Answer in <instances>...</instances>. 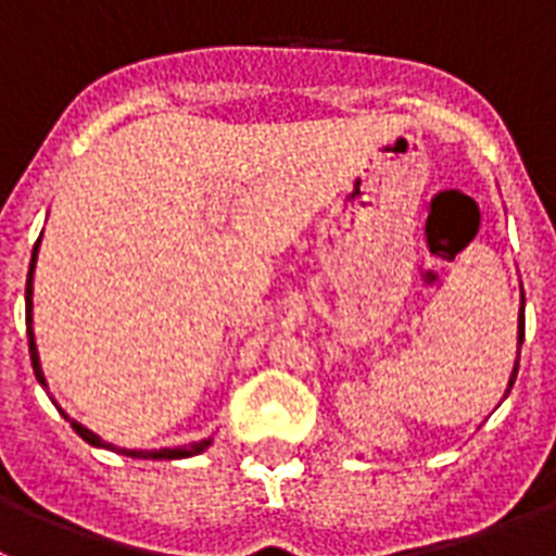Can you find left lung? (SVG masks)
Segmentation results:
<instances>
[{"mask_svg":"<svg viewBox=\"0 0 556 556\" xmlns=\"http://www.w3.org/2000/svg\"><path fill=\"white\" fill-rule=\"evenodd\" d=\"M523 305H526V300H523ZM517 330H520V336H517V339H520V342H523V307H520V325H517ZM517 367H520V348H517V362H515V372H511V379H508V390H511V384H515V379H517ZM506 390V393H508Z\"/></svg>","mask_w":556,"mask_h":556,"instance_id":"obj_1","label":"left lung"}]
</instances>
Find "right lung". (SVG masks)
Segmentation results:
<instances>
[{"mask_svg": "<svg viewBox=\"0 0 556 556\" xmlns=\"http://www.w3.org/2000/svg\"><path fill=\"white\" fill-rule=\"evenodd\" d=\"M41 240V237H39ZM36 254H39V242L33 245V256H30V270H27V288H25V311H27V344H30V362H33V372H36V381H39L41 387H48V381H45V372H41V365H39V350H36V339H33V268H36ZM64 415V413H62ZM67 418V415H64ZM70 421V418H67ZM70 427L76 429L78 435L87 441V444L92 446H104V450H115L112 444H106V441H101V438L96 435V432H90L87 427H81L78 421H70ZM212 444V441H198V444H189V446H177V450H118L121 455H129V458H152V460H177V458H191V455H200V452L206 450V446Z\"/></svg>", "mask_w": 556, "mask_h": 556, "instance_id": "right-lung-1", "label": "right lung"}]
</instances>
